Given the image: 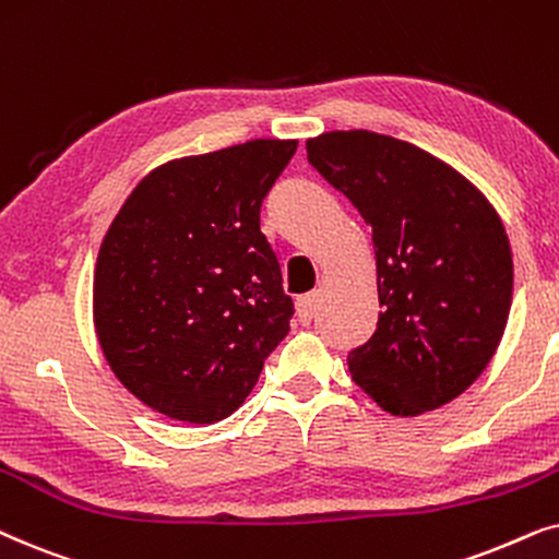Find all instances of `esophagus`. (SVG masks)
I'll return each mask as SVG.
<instances>
[{
    "label": "esophagus",
    "instance_id": "obj_1",
    "mask_svg": "<svg viewBox=\"0 0 559 559\" xmlns=\"http://www.w3.org/2000/svg\"><path fill=\"white\" fill-rule=\"evenodd\" d=\"M317 304H319V292H309L296 299V311H299L301 324L311 322V317H314V311H317Z\"/></svg>",
    "mask_w": 559,
    "mask_h": 559
}]
</instances>
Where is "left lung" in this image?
Returning a JSON list of instances; mask_svg holds the SVG:
<instances>
[{"label": "left lung", "mask_w": 559, "mask_h": 559, "mask_svg": "<svg viewBox=\"0 0 559 559\" xmlns=\"http://www.w3.org/2000/svg\"><path fill=\"white\" fill-rule=\"evenodd\" d=\"M309 163L373 229L378 326L349 349L353 381L385 412L457 399L503 337L513 263L486 197L421 147L368 130L307 143Z\"/></svg>", "instance_id": "1"}]
</instances>
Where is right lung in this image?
<instances>
[{
  "label": "right lung",
  "instance_id": "add662e5",
  "mask_svg": "<svg viewBox=\"0 0 559 559\" xmlns=\"http://www.w3.org/2000/svg\"><path fill=\"white\" fill-rule=\"evenodd\" d=\"M296 140H250L155 168L104 235L96 337L124 389L191 424L248 399L288 334L292 296L260 206Z\"/></svg>",
  "mask_w": 559,
  "mask_h": 559
}]
</instances>
